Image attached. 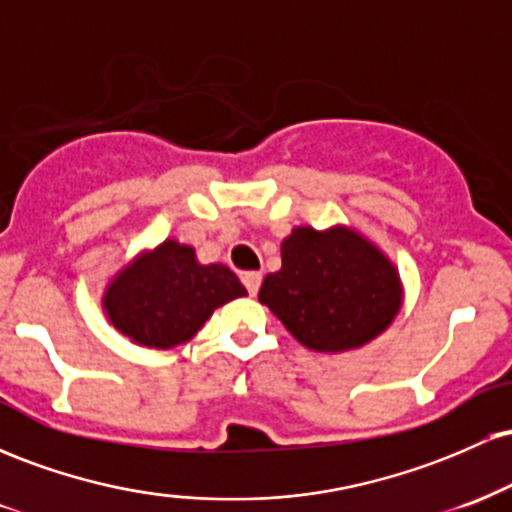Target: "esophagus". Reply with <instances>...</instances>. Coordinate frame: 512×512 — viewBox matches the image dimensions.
I'll use <instances>...</instances> for the list:
<instances>
[{"label": "esophagus", "instance_id": "obj_1", "mask_svg": "<svg viewBox=\"0 0 512 512\" xmlns=\"http://www.w3.org/2000/svg\"><path fill=\"white\" fill-rule=\"evenodd\" d=\"M243 284H245V289H248L250 296H255V293L260 291L262 274H260V272H245V274H243Z\"/></svg>", "mask_w": 512, "mask_h": 512}]
</instances>
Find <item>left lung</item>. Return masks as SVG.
<instances>
[{"instance_id": "8db88e82", "label": "left lung", "mask_w": 512, "mask_h": 512, "mask_svg": "<svg viewBox=\"0 0 512 512\" xmlns=\"http://www.w3.org/2000/svg\"><path fill=\"white\" fill-rule=\"evenodd\" d=\"M260 303L313 351L356 349L395 320L402 286L390 260L351 228H293Z\"/></svg>"}]
</instances>
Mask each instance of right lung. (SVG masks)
Instances as JSON below:
<instances>
[{"label": "right lung", "instance_id": "add662e5", "mask_svg": "<svg viewBox=\"0 0 512 512\" xmlns=\"http://www.w3.org/2000/svg\"><path fill=\"white\" fill-rule=\"evenodd\" d=\"M245 293L226 264H199L190 245L166 240L115 276L103 305L134 344L170 349L195 337L219 305Z\"/></svg>", "mask_w": 512, "mask_h": 512}]
</instances>
